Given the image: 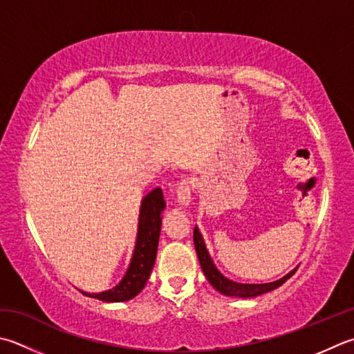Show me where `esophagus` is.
I'll return each instance as SVG.
<instances>
[{
	"label": "esophagus",
	"instance_id": "1",
	"mask_svg": "<svg viewBox=\"0 0 354 354\" xmlns=\"http://www.w3.org/2000/svg\"><path fill=\"white\" fill-rule=\"evenodd\" d=\"M178 203L183 207H187L192 201V181L189 178H184L178 183V190H176Z\"/></svg>",
	"mask_w": 354,
	"mask_h": 354
}]
</instances>
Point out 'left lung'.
I'll return each mask as SVG.
<instances>
[{
  "label": "left lung",
  "mask_w": 354,
  "mask_h": 354,
  "mask_svg": "<svg viewBox=\"0 0 354 354\" xmlns=\"http://www.w3.org/2000/svg\"><path fill=\"white\" fill-rule=\"evenodd\" d=\"M193 242H195V248H196V254L199 259V264L203 267V272L205 274L207 281H209L214 290H218L221 295L224 296H230V297H256L261 296L264 293L272 292V290L281 287L283 282H286L290 276H292L296 268L292 270V272L287 273L283 278L273 281V282H267V283H241V282H234L232 279L225 278V276L219 272L214 266L213 259L210 258V253L207 250L203 234H201L199 228L195 227L193 230Z\"/></svg>",
  "instance_id": "left-lung-1"
}]
</instances>
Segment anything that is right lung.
Listing matches in <instances>:
<instances>
[{"mask_svg":"<svg viewBox=\"0 0 354 354\" xmlns=\"http://www.w3.org/2000/svg\"><path fill=\"white\" fill-rule=\"evenodd\" d=\"M164 209L165 201L162 190L156 187L141 201L135 250L131 254L130 264L124 278L113 288L106 290V292H81L82 295L95 297V299H100L102 302H124L133 299L138 293L142 292L145 282L149 281L155 266Z\"/></svg>","mask_w":354,"mask_h":354,"instance_id":"right-lung-1","label":"right lung"}]
</instances>
